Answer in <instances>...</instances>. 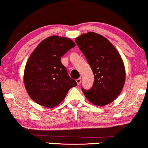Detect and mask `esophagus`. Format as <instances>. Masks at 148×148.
I'll return each instance as SVG.
<instances>
[{
  "label": "esophagus",
  "instance_id": "esophagus-1",
  "mask_svg": "<svg viewBox=\"0 0 148 148\" xmlns=\"http://www.w3.org/2000/svg\"><path fill=\"white\" fill-rule=\"evenodd\" d=\"M81 82H82V78H79L76 80V82H77V84H78V85L80 84L81 83Z\"/></svg>",
  "mask_w": 148,
  "mask_h": 148
}]
</instances>
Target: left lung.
<instances>
[{"label": "left lung", "instance_id": "obj_1", "mask_svg": "<svg viewBox=\"0 0 148 148\" xmlns=\"http://www.w3.org/2000/svg\"><path fill=\"white\" fill-rule=\"evenodd\" d=\"M75 41L94 75L91 89H82L84 96L96 106L109 104L120 95L125 84V66L120 53L106 38L94 32L82 34Z\"/></svg>", "mask_w": 148, "mask_h": 148}]
</instances>
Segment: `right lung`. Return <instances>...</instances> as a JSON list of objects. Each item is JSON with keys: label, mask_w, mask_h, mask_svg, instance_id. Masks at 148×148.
Wrapping results in <instances>:
<instances>
[{"label": "right lung", "mask_w": 148, "mask_h": 148, "mask_svg": "<svg viewBox=\"0 0 148 148\" xmlns=\"http://www.w3.org/2000/svg\"><path fill=\"white\" fill-rule=\"evenodd\" d=\"M76 46L71 39L51 36L43 40L26 62L24 84L30 98L48 108L58 105L77 85L61 63V57Z\"/></svg>", "instance_id": "obj_1"}]
</instances>
